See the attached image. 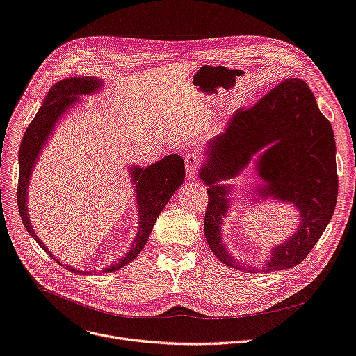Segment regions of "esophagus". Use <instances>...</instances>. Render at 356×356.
Masks as SVG:
<instances>
[{
  "instance_id": "1",
  "label": "esophagus",
  "mask_w": 356,
  "mask_h": 356,
  "mask_svg": "<svg viewBox=\"0 0 356 356\" xmlns=\"http://www.w3.org/2000/svg\"><path fill=\"white\" fill-rule=\"evenodd\" d=\"M199 163H200L199 156H196V154H193V153H191V154H186V157H184L186 177L191 179V180H193V179H195L196 172H197V168H199Z\"/></svg>"
}]
</instances>
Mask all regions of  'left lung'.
I'll list each match as a JSON object with an SVG mask.
<instances>
[{"label": "left lung", "mask_w": 356, "mask_h": 356, "mask_svg": "<svg viewBox=\"0 0 356 356\" xmlns=\"http://www.w3.org/2000/svg\"><path fill=\"white\" fill-rule=\"evenodd\" d=\"M258 177L257 196L294 204L300 222L291 236L275 245L261 271L296 267L321 239L338 200L336 145L330 122L302 79L290 78L273 88L248 109H236L207 149L199 177L208 186L204 236L225 266L244 270L222 241V222L229 211V184L252 157ZM261 200V199H259Z\"/></svg>", "instance_id": "8db88e82"}]
</instances>
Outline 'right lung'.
<instances>
[{"label": "right lung", "instance_id": "obj_1", "mask_svg": "<svg viewBox=\"0 0 356 356\" xmlns=\"http://www.w3.org/2000/svg\"><path fill=\"white\" fill-rule=\"evenodd\" d=\"M102 88V81L86 76V78H66L59 82H56L37 112L34 120L30 122L29 128L26 129V134L23 137L20 145V172H18V188H17V202H18V211H20L22 220L27 232L35 239L50 257L53 254L46 248V245L35 235L31 222L29 219V203H27V189L29 181L31 177V172L34 163L37 161L42 148L44 147L46 141L50 138L51 131L54 129L56 124L59 122L60 117H63L65 112L72 108V105L79 101L82 95H90L95 90ZM129 175L133 181L136 183L134 191L138 203V232L134 238L133 245L125 257L115 261L114 264L106 267L104 271L111 273L117 271L121 267L131 263L144 248L145 242L148 241L149 234L154 227V223L165 207V203L170 200L175 191H177L184 179V161L177 154H170L159 160L157 163L147 165V167H137L133 165L129 168ZM54 258V257H53ZM62 266L58 258H54ZM69 267V266H66ZM73 273H81L79 270H74L69 267ZM88 273V271H85Z\"/></svg>", "mask_w": 356, "mask_h": 356}]
</instances>
